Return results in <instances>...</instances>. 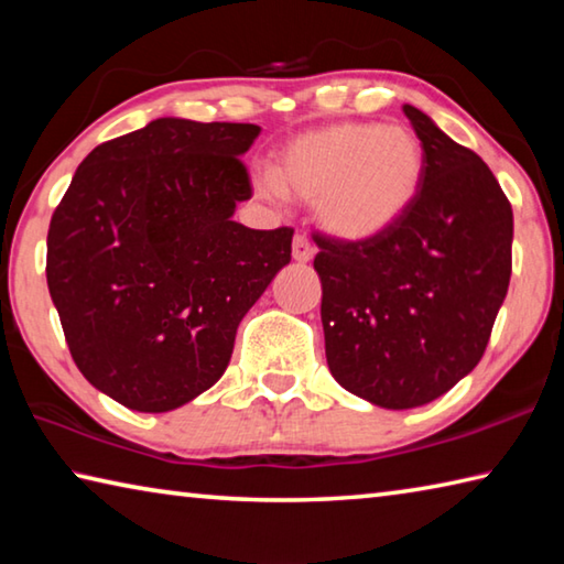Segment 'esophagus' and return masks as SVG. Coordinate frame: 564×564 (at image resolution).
I'll return each mask as SVG.
<instances>
[{
  "label": "esophagus",
  "mask_w": 564,
  "mask_h": 564,
  "mask_svg": "<svg viewBox=\"0 0 564 564\" xmlns=\"http://www.w3.org/2000/svg\"><path fill=\"white\" fill-rule=\"evenodd\" d=\"M291 253H293V261H299V263H308L311 259H313V243L308 241V238H305L303 234H299L293 238V248H291Z\"/></svg>",
  "instance_id": "esophagus-1"
}]
</instances>
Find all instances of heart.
<instances>
[{
  "label": "heart",
  "mask_w": 564,
  "mask_h": 564,
  "mask_svg": "<svg viewBox=\"0 0 564 564\" xmlns=\"http://www.w3.org/2000/svg\"><path fill=\"white\" fill-rule=\"evenodd\" d=\"M425 151L403 123L343 121L305 131L283 147L273 174L253 176L256 194L316 204L321 228L360 243L390 231L417 198Z\"/></svg>",
  "instance_id": "heart-1"
}]
</instances>
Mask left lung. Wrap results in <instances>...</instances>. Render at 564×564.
<instances>
[{
  "mask_svg": "<svg viewBox=\"0 0 564 564\" xmlns=\"http://www.w3.org/2000/svg\"><path fill=\"white\" fill-rule=\"evenodd\" d=\"M425 151L410 212L362 243L316 238L333 378L368 403L408 410L480 362L512 271V208L488 164L405 104Z\"/></svg>",
  "mask_w": 564,
  "mask_h": 564,
  "instance_id": "8db88e82",
  "label": "left lung"
}]
</instances>
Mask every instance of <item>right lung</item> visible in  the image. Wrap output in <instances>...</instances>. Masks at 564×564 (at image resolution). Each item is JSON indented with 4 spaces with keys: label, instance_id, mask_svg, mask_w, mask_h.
<instances>
[{
    "label": "right lung",
    "instance_id": "1",
    "mask_svg": "<svg viewBox=\"0 0 564 564\" xmlns=\"http://www.w3.org/2000/svg\"><path fill=\"white\" fill-rule=\"evenodd\" d=\"M261 127L149 121L91 151L46 236V283L76 368L139 413L212 388L236 328L291 261V228L234 221Z\"/></svg>",
    "mask_w": 564,
    "mask_h": 564
}]
</instances>
